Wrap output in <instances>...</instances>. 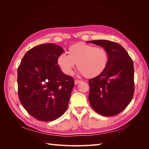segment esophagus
<instances>
[{"instance_id":"1","label":"esophagus","mask_w":149,"mask_h":149,"mask_svg":"<svg viewBox=\"0 0 149 149\" xmlns=\"http://www.w3.org/2000/svg\"><path fill=\"white\" fill-rule=\"evenodd\" d=\"M74 83H75V84H78L79 83H81V81H79V80H78V79H75Z\"/></svg>"}]
</instances>
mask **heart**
Segmentation results:
<instances>
[{
  "mask_svg": "<svg viewBox=\"0 0 149 149\" xmlns=\"http://www.w3.org/2000/svg\"><path fill=\"white\" fill-rule=\"evenodd\" d=\"M67 53L61 54L57 58V65L66 75L73 74L77 64L80 74L93 78L102 74L108 65V54L102 47L79 42L70 46Z\"/></svg>",
  "mask_w": 149,
  "mask_h": 149,
  "instance_id": "obj_1",
  "label": "heart"
}]
</instances>
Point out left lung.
<instances>
[{
    "instance_id": "8db88e82",
    "label": "left lung",
    "mask_w": 149,
    "mask_h": 149,
    "mask_svg": "<svg viewBox=\"0 0 149 149\" xmlns=\"http://www.w3.org/2000/svg\"><path fill=\"white\" fill-rule=\"evenodd\" d=\"M88 42L104 47L109 57L105 71L89 80L90 105L102 116L116 115L127 107L134 95L133 62L118 43L103 40Z\"/></svg>"
}]
</instances>
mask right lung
I'll use <instances>...</instances> for the list:
<instances>
[{"instance_id":"right-lung-1","label":"right lung","mask_w":149,"mask_h":149,"mask_svg":"<svg viewBox=\"0 0 149 149\" xmlns=\"http://www.w3.org/2000/svg\"><path fill=\"white\" fill-rule=\"evenodd\" d=\"M61 47L42 44L26 53L18 68V94L22 106L36 119L49 122L65 112L74 79L61 72L57 58Z\"/></svg>"}]
</instances>
